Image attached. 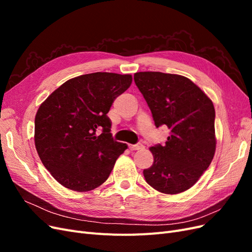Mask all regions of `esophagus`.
Instances as JSON below:
<instances>
[{"mask_svg": "<svg viewBox=\"0 0 252 252\" xmlns=\"http://www.w3.org/2000/svg\"><path fill=\"white\" fill-rule=\"evenodd\" d=\"M144 146L143 145L141 144V143H139V144H135V145H129V149L130 150H140V149H142Z\"/></svg>", "mask_w": 252, "mask_h": 252, "instance_id": "esophagus-1", "label": "esophagus"}]
</instances>
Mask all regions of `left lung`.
Segmentation results:
<instances>
[{
	"mask_svg": "<svg viewBox=\"0 0 252 252\" xmlns=\"http://www.w3.org/2000/svg\"><path fill=\"white\" fill-rule=\"evenodd\" d=\"M155 125L170 130L165 145L150 147L154 164L144 169L158 191L177 194L192 187L216 152V111L210 98L188 78L158 71L134 73Z\"/></svg>",
	"mask_w": 252,
	"mask_h": 252,
	"instance_id": "left-lung-1",
	"label": "left lung"
}]
</instances>
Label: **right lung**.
<instances>
[{"instance_id":"add662e5","label":"right lung","mask_w":252,"mask_h":252,"mask_svg":"<svg viewBox=\"0 0 252 252\" xmlns=\"http://www.w3.org/2000/svg\"><path fill=\"white\" fill-rule=\"evenodd\" d=\"M131 82V74H83L65 82L41 104L34 120L35 148L61 185L83 192L108 179L127 145L112 139L107 113Z\"/></svg>"}]
</instances>
